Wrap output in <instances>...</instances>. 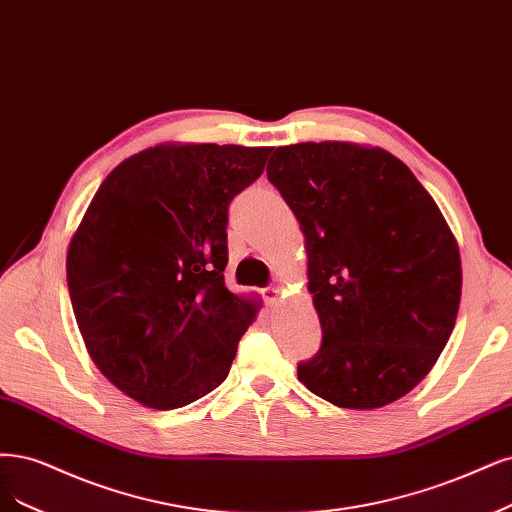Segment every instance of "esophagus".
I'll list each match as a JSON object with an SVG mask.
<instances>
[{"label": "esophagus", "mask_w": 512, "mask_h": 512, "mask_svg": "<svg viewBox=\"0 0 512 512\" xmlns=\"http://www.w3.org/2000/svg\"><path fill=\"white\" fill-rule=\"evenodd\" d=\"M279 292H281V288H279V286H269V288H264V301H267L269 305H275V303L279 301Z\"/></svg>", "instance_id": "1"}]
</instances>
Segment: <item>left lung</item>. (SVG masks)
<instances>
[{
    "mask_svg": "<svg viewBox=\"0 0 512 512\" xmlns=\"http://www.w3.org/2000/svg\"><path fill=\"white\" fill-rule=\"evenodd\" d=\"M267 175L301 222L322 324L298 381L341 409L409 394L445 349L462 296L460 250L438 205L381 148L281 146Z\"/></svg>",
    "mask_w": 512,
    "mask_h": 512,
    "instance_id": "8db88e82",
    "label": "left lung"
}]
</instances>
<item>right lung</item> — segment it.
Masks as SVG:
<instances>
[{"label": "right lung", "mask_w": 512, "mask_h": 512, "mask_svg": "<svg viewBox=\"0 0 512 512\" xmlns=\"http://www.w3.org/2000/svg\"><path fill=\"white\" fill-rule=\"evenodd\" d=\"M271 150L139 152L103 180L69 241V298L88 354L146 407H186L231 370L256 305L224 284L228 205Z\"/></svg>", "instance_id": "add662e5"}]
</instances>
